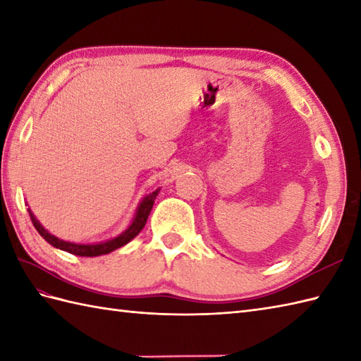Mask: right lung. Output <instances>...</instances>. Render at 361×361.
I'll return each mask as SVG.
<instances>
[{"label": "right lung", "mask_w": 361, "mask_h": 361, "mask_svg": "<svg viewBox=\"0 0 361 361\" xmlns=\"http://www.w3.org/2000/svg\"><path fill=\"white\" fill-rule=\"evenodd\" d=\"M157 193H159V190L153 191V193H149L145 199H143L137 208V213H135V218H134L131 226L128 227V230H125L120 236L111 239V241L100 243V244H74V243L63 241V239H59L57 236L47 233V230H44L42 227V224L35 219V216L30 213V210H29V216H30V221H32V224H34V227L37 228L38 233L42 235L51 245L60 248V250H65L68 253L77 255V256H100V255H106V253L114 252L116 248L128 244L134 236H137L140 233V230L145 227L148 214L151 212V208H153Z\"/></svg>", "instance_id": "right-lung-1"}]
</instances>
